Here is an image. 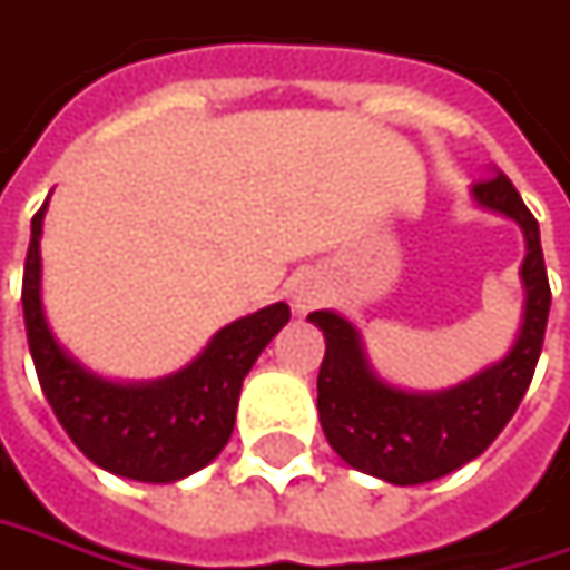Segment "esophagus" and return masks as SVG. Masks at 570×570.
Here are the masks:
<instances>
[{
  "label": "esophagus",
  "instance_id": "obj_1",
  "mask_svg": "<svg viewBox=\"0 0 570 570\" xmlns=\"http://www.w3.org/2000/svg\"><path fill=\"white\" fill-rule=\"evenodd\" d=\"M296 306H299V309H309L312 299H309V296H296Z\"/></svg>",
  "mask_w": 570,
  "mask_h": 570
}]
</instances>
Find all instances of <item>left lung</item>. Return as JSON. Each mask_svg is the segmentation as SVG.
I'll use <instances>...</instances> for the list:
<instances>
[{
  "label": "left lung",
  "instance_id": "left-lung-1",
  "mask_svg": "<svg viewBox=\"0 0 570 570\" xmlns=\"http://www.w3.org/2000/svg\"><path fill=\"white\" fill-rule=\"evenodd\" d=\"M475 200L520 223L527 236L523 328L508 357L475 380L436 395L392 389L363 357L357 328L337 312H309L325 334V360L318 370V421L332 450L366 475L392 484L433 482L482 456L491 440L508 428L532 383L552 306L549 274L539 245V223L504 171H491L472 187Z\"/></svg>",
  "mask_w": 570,
  "mask_h": 570
}]
</instances>
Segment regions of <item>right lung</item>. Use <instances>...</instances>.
<instances>
[{
  "label": "right lung",
  "mask_w": 570,
  "mask_h": 570,
  "mask_svg": "<svg viewBox=\"0 0 570 570\" xmlns=\"http://www.w3.org/2000/svg\"><path fill=\"white\" fill-rule=\"evenodd\" d=\"M47 204L31 219L21 306L40 389L72 443L95 465L137 482H178L219 456L236 424L238 392L252 363L289 322V306L274 303L245 315L207 344L181 373L149 385H117L91 376L50 334L40 306V226Z\"/></svg>",
  "instance_id": "add662e5"
}]
</instances>
